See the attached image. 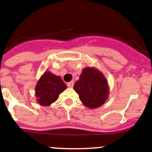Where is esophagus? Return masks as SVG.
Returning a JSON list of instances; mask_svg holds the SVG:
<instances>
[{"instance_id": "obj_1", "label": "esophagus", "mask_w": 152, "mask_h": 152, "mask_svg": "<svg viewBox=\"0 0 152 152\" xmlns=\"http://www.w3.org/2000/svg\"><path fill=\"white\" fill-rule=\"evenodd\" d=\"M74 85H75V82H74V81H71V82H69L67 84V87H68V88H73Z\"/></svg>"}]
</instances>
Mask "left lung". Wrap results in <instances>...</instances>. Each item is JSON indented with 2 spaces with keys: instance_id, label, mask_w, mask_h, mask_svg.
Masks as SVG:
<instances>
[{
  "instance_id": "8db88e82",
  "label": "left lung",
  "mask_w": 152,
  "mask_h": 152,
  "mask_svg": "<svg viewBox=\"0 0 152 152\" xmlns=\"http://www.w3.org/2000/svg\"><path fill=\"white\" fill-rule=\"evenodd\" d=\"M74 89L84 105L91 109L102 106L109 94L105 77L99 70L90 67L83 70Z\"/></svg>"
}]
</instances>
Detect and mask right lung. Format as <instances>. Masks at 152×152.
Returning <instances> with one entry per match:
<instances>
[{
	"mask_svg": "<svg viewBox=\"0 0 152 152\" xmlns=\"http://www.w3.org/2000/svg\"><path fill=\"white\" fill-rule=\"evenodd\" d=\"M66 88L67 86L60 76L46 71L39 79L35 87L37 102L42 106L50 105Z\"/></svg>",
	"mask_w": 152,
	"mask_h": 152,
	"instance_id": "1",
	"label": "right lung"
}]
</instances>
